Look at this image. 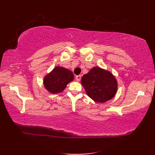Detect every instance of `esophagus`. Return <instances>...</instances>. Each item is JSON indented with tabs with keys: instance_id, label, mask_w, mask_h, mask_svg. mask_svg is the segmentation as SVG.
<instances>
[{
	"instance_id": "34e87169",
	"label": "esophagus",
	"mask_w": 155,
	"mask_h": 155,
	"mask_svg": "<svg viewBox=\"0 0 155 155\" xmlns=\"http://www.w3.org/2000/svg\"><path fill=\"white\" fill-rule=\"evenodd\" d=\"M75 79H76V80L77 81V82H79V81L81 80V75H77V76H76Z\"/></svg>"
}]
</instances>
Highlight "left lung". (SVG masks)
<instances>
[{"instance_id": "8db88e82", "label": "left lung", "mask_w": 155, "mask_h": 155, "mask_svg": "<svg viewBox=\"0 0 155 155\" xmlns=\"http://www.w3.org/2000/svg\"><path fill=\"white\" fill-rule=\"evenodd\" d=\"M89 97L99 103H104L112 99L117 90V82L110 71L100 67L92 68L81 80Z\"/></svg>"}]
</instances>
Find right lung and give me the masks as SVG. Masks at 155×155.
Instances as JSON below:
<instances>
[{
    "label": "right lung",
    "mask_w": 155,
    "mask_h": 155,
    "mask_svg": "<svg viewBox=\"0 0 155 155\" xmlns=\"http://www.w3.org/2000/svg\"><path fill=\"white\" fill-rule=\"evenodd\" d=\"M74 79L72 71L63 67H56L43 80L46 90L51 94H58L64 90L68 84Z\"/></svg>",
    "instance_id": "obj_1"
}]
</instances>
